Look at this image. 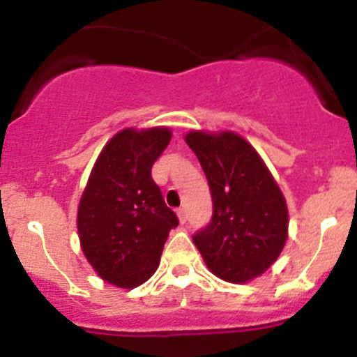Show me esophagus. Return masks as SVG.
Listing matches in <instances>:
<instances>
[{"label": "esophagus", "instance_id": "34e87169", "mask_svg": "<svg viewBox=\"0 0 357 357\" xmlns=\"http://www.w3.org/2000/svg\"><path fill=\"white\" fill-rule=\"evenodd\" d=\"M177 217H178L180 224H185L187 213H185V210H183V208H178V210H177Z\"/></svg>", "mask_w": 357, "mask_h": 357}]
</instances>
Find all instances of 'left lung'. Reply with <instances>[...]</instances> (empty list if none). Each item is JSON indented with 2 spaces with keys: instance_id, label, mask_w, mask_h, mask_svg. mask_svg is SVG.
I'll return each instance as SVG.
<instances>
[{
  "instance_id": "obj_1",
  "label": "left lung",
  "mask_w": 357,
  "mask_h": 357,
  "mask_svg": "<svg viewBox=\"0 0 357 357\" xmlns=\"http://www.w3.org/2000/svg\"><path fill=\"white\" fill-rule=\"evenodd\" d=\"M185 142L199 160L213 199L211 222L192 238L208 269L227 283L262 276L288 238V208L255 147L231 130H192Z\"/></svg>"
}]
</instances>
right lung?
I'll list each match as a JSON object with an SVG mask.
<instances>
[{
	"instance_id": "add662e5",
	"label": "right lung",
	"mask_w": 357,
	"mask_h": 357,
	"mask_svg": "<svg viewBox=\"0 0 357 357\" xmlns=\"http://www.w3.org/2000/svg\"><path fill=\"white\" fill-rule=\"evenodd\" d=\"M172 140L167 126L125 128L104 146L77 206L81 250L107 283L132 290L160 266L178 218L151 177Z\"/></svg>"
}]
</instances>
